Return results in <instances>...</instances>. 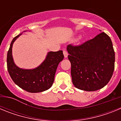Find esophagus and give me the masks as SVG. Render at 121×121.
Here are the masks:
<instances>
[{
	"instance_id": "1",
	"label": "esophagus",
	"mask_w": 121,
	"mask_h": 121,
	"mask_svg": "<svg viewBox=\"0 0 121 121\" xmlns=\"http://www.w3.org/2000/svg\"><path fill=\"white\" fill-rule=\"evenodd\" d=\"M63 53H64V57H67V56H68V52H67V51H65V50H64V51H63Z\"/></svg>"
}]
</instances>
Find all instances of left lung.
Returning <instances> with one entry per match:
<instances>
[{
    "instance_id": "obj_1",
    "label": "left lung",
    "mask_w": 121,
    "mask_h": 121,
    "mask_svg": "<svg viewBox=\"0 0 121 121\" xmlns=\"http://www.w3.org/2000/svg\"><path fill=\"white\" fill-rule=\"evenodd\" d=\"M67 50L75 87L93 91L108 83L115 69V54L112 40L106 33L102 32L80 45H68Z\"/></svg>"
}]
</instances>
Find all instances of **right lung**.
<instances>
[{
	"instance_id": "obj_1",
	"label": "right lung",
	"mask_w": 121,
	"mask_h": 121,
	"mask_svg": "<svg viewBox=\"0 0 121 121\" xmlns=\"http://www.w3.org/2000/svg\"><path fill=\"white\" fill-rule=\"evenodd\" d=\"M21 35L14 37L7 53V68L9 75L15 84L28 92L39 93L47 90L53 85L57 66L64 59L63 51L48 53L44 61L36 68H20L14 62L12 47L15 40Z\"/></svg>"
}]
</instances>
